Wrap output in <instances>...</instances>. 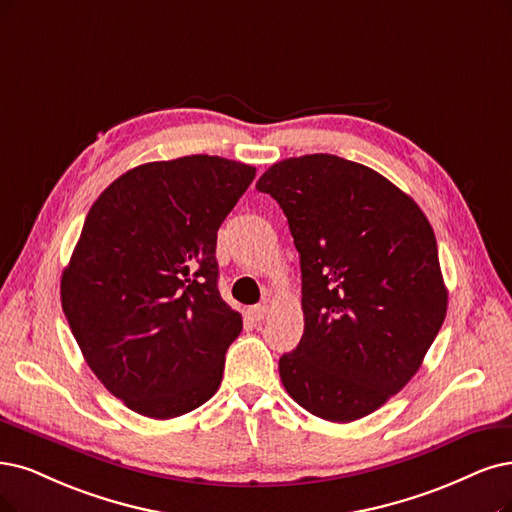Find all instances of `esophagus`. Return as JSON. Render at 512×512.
Returning a JSON list of instances; mask_svg holds the SVG:
<instances>
[{
	"instance_id": "34e87169",
	"label": "esophagus",
	"mask_w": 512,
	"mask_h": 512,
	"mask_svg": "<svg viewBox=\"0 0 512 512\" xmlns=\"http://www.w3.org/2000/svg\"><path fill=\"white\" fill-rule=\"evenodd\" d=\"M268 312H270L268 304H257V306H253V308L249 310V314H251L255 320H263V318L268 316Z\"/></svg>"
}]
</instances>
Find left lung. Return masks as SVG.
<instances>
[{"label": "left lung", "mask_w": 512, "mask_h": 512, "mask_svg": "<svg viewBox=\"0 0 512 512\" xmlns=\"http://www.w3.org/2000/svg\"><path fill=\"white\" fill-rule=\"evenodd\" d=\"M287 215L304 335L280 356L291 399L329 422L380 409L418 373L447 314L437 238L405 192L331 154L287 158L257 181Z\"/></svg>", "instance_id": "8db88e82"}]
</instances>
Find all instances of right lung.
I'll return each instance as SVG.
<instances>
[{"mask_svg": "<svg viewBox=\"0 0 512 512\" xmlns=\"http://www.w3.org/2000/svg\"><path fill=\"white\" fill-rule=\"evenodd\" d=\"M255 168L219 156L149 162L92 204L61 278L88 367L128 409L170 420L217 392L242 316L217 289V230Z\"/></svg>", "mask_w": 512, "mask_h": 512, "instance_id": "obj_1", "label": "right lung"}]
</instances>
